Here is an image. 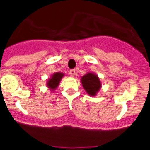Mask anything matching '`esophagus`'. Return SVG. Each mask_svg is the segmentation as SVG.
<instances>
[{"mask_svg": "<svg viewBox=\"0 0 150 150\" xmlns=\"http://www.w3.org/2000/svg\"><path fill=\"white\" fill-rule=\"evenodd\" d=\"M69 73H70V74H71V76H75V74H76V71H75L74 69H73V70H71Z\"/></svg>", "mask_w": 150, "mask_h": 150, "instance_id": "34e87169", "label": "esophagus"}]
</instances>
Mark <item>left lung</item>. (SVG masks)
I'll return each instance as SVG.
<instances>
[{
  "instance_id": "left-lung-1",
  "label": "left lung",
  "mask_w": 150,
  "mask_h": 150,
  "mask_svg": "<svg viewBox=\"0 0 150 150\" xmlns=\"http://www.w3.org/2000/svg\"><path fill=\"white\" fill-rule=\"evenodd\" d=\"M81 83L86 93L91 97L96 96L101 88L100 78L92 72H88L82 76Z\"/></svg>"
}]
</instances>
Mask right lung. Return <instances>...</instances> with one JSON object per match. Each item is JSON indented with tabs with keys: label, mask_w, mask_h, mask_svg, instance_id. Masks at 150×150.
Listing matches in <instances>:
<instances>
[{
	"label": "right lung",
	"mask_w": 150,
	"mask_h": 150,
	"mask_svg": "<svg viewBox=\"0 0 150 150\" xmlns=\"http://www.w3.org/2000/svg\"><path fill=\"white\" fill-rule=\"evenodd\" d=\"M64 76V74L62 72H56L54 73L51 75L50 78L46 81V86L50 88L51 91H54L57 88V87L59 86L61 80L62 78Z\"/></svg>",
	"instance_id": "right-lung-1"
}]
</instances>
